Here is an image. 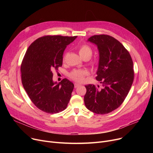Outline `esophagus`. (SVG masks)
Wrapping results in <instances>:
<instances>
[{
    "label": "esophagus",
    "mask_w": 153,
    "mask_h": 153,
    "mask_svg": "<svg viewBox=\"0 0 153 153\" xmlns=\"http://www.w3.org/2000/svg\"><path fill=\"white\" fill-rule=\"evenodd\" d=\"M79 86H80V84H78V83H75V84H74V87H75V88H77V87H78Z\"/></svg>",
    "instance_id": "1"
}]
</instances>
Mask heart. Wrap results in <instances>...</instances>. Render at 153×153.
<instances>
[{"label": "heart", "instance_id": "b5f03b06", "mask_svg": "<svg viewBox=\"0 0 153 153\" xmlns=\"http://www.w3.org/2000/svg\"><path fill=\"white\" fill-rule=\"evenodd\" d=\"M79 53L83 59H89L92 54V48L87 45H82L79 48ZM64 59V57L63 58ZM88 74L85 69H74L69 73V77L74 81L81 82L84 80V77Z\"/></svg>", "mask_w": 153, "mask_h": 153}]
</instances>
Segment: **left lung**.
Masks as SVG:
<instances>
[{
    "label": "left lung",
    "instance_id": "obj_1",
    "mask_svg": "<svg viewBox=\"0 0 153 153\" xmlns=\"http://www.w3.org/2000/svg\"><path fill=\"white\" fill-rule=\"evenodd\" d=\"M97 46L99 64L96 80L102 87L85 85V105L97 114H106L122 105L134 80L133 62L128 51L114 37L94 35L88 39Z\"/></svg>",
    "mask_w": 153,
    "mask_h": 153
}]
</instances>
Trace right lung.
<instances>
[{
    "label": "right lung",
    "mask_w": 153,
    "mask_h": 153,
    "mask_svg": "<svg viewBox=\"0 0 153 153\" xmlns=\"http://www.w3.org/2000/svg\"><path fill=\"white\" fill-rule=\"evenodd\" d=\"M77 38L46 35L36 39L28 47L21 64L23 86L29 98L39 110L57 114L65 110L74 89L66 78L53 81V71L62 66L63 52Z\"/></svg>",
    "instance_id": "1"
}]
</instances>
